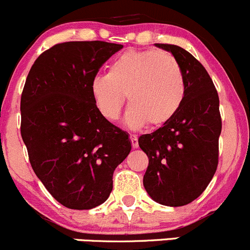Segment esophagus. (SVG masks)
I'll list each match as a JSON object with an SVG mask.
<instances>
[{
    "instance_id": "34e87169",
    "label": "esophagus",
    "mask_w": 250,
    "mask_h": 250,
    "mask_svg": "<svg viewBox=\"0 0 250 250\" xmlns=\"http://www.w3.org/2000/svg\"><path fill=\"white\" fill-rule=\"evenodd\" d=\"M130 141H132L133 148H138L139 144H138V138L135 135H130Z\"/></svg>"
}]
</instances>
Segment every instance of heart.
<instances>
[{
  "label": "heart",
  "instance_id": "heart-1",
  "mask_svg": "<svg viewBox=\"0 0 250 250\" xmlns=\"http://www.w3.org/2000/svg\"><path fill=\"white\" fill-rule=\"evenodd\" d=\"M184 72L170 53L128 49L111 62L107 75L90 82L98 111L110 122L120 118L125 95L130 106L125 125L139 129L146 123L158 127L178 112L185 97Z\"/></svg>",
  "mask_w": 250,
  "mask_h": 250
}]
</instances>
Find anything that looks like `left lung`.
Returning <instances> with one entry per match:
<instances>
[{
  "instance_id": "obj_1",
  "label": "left lung",
  "mask_w": 250,
  "mask_h": 250,
  "mask_svg": "<svg viewBox=\"0 0 250 250\" xmlns=\"http://www.w3.org/2000/svg\"><path fill=\"white\" fill-rule=\"evenodd\" d=\"M172 53L184 72L185 97L178 112L139 138L148 166L144 188L155 202L180 207L206 190L218 167L221 117L219 97L203 65L184 48L155 43Z\"/></svg>"
}]
</instances>
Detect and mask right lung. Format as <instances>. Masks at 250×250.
Masks as SVG:
<instances>
[{"label":"right lung","instance_id":"1","mask_svg":"<svg viewBox=\"0 0 250 250\" xmlns=\"http://www.w3.org/2000/svg\"><path fill=\"white\" fill-rule=\"evenodd\" d=\"M122 44H55L30 69L21 100V138L37 178L59 203L92 209L109 198L112 175L130 152L128 134L103 117L90 82Z\"/></svg>","mask_w":250,"mask_h":250}]
</instances>
